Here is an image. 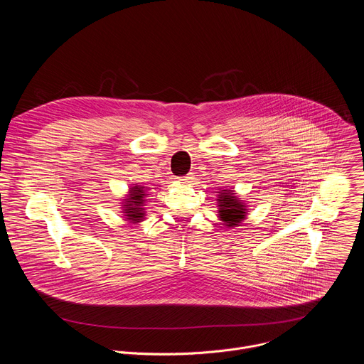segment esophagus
Masks as SVG:
<instances>
[{
	"label": "esophagus",
	"mask_w": 364,
	"mask_h": 364,
	"mask_svg": "<svg viewBox=\"0 0 364 364\" xmlns=\"http://www.w3.org/2000/svg\"><path fill=\"white\" fill-rule=\"evenodd\" d=\"M178 180H180V183H191L193 177H191V174H188V176H186V177H181V178H178Z\"/></svg>",
	"instance_id": "obj_1"
}]
</instances>
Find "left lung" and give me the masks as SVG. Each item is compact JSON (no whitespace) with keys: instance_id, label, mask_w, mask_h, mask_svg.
Returning a JSON list of instances; mask_svg holds the SVG:
<instances>
[{"instance_id":"obj_1","label":"left lung","mask_w":364,"mask_h":364,"mask_svg":"<svg viewBox=\"0 0 364 364\" xmlns=\"http://www.w3.org/2000/svg\"><path fill=\"white\" fill-rule=\"evenodd\" d=\"M220 201V209H219V218L220 220H223L228 226H236L239 225L243 219H245V205L242 204V201H239L233 191L229 190H223L222 196L219 197Z\"/></svg>"}]
</instances>
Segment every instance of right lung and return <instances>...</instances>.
Returning <instances> with one entry per match:
<instances>
[{
    "label": "right lung",
    "instance_id": "add662e5",
    "mask_svg": "<svg viewBox=\"0 0 364 364\" xmlns=\"http://www.w3.org/2000/svg\"><path fill=\"white\" fill-rule=\"evenodd\" d=\"M129 193H131L129 200L125 204V207H127L125 213L129 219H132L135 222H139V219H142V215H144V213H141L142 212L141 205L145 201L144 197L146 196L145 194V187H134V188H131Z\"/></svg>",
    "mask_w": 364,
    "mask_h": 364
}]
</instances>
